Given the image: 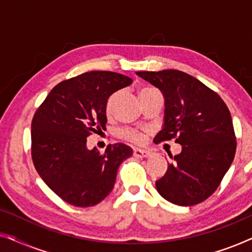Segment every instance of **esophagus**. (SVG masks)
Segmentation results:
<instances>
[{"mask_svg": "<svg viewBox=\"0 0 252 252\" xmlns=\"http://www.w3.org/2000/svg\"><path fill=\"white\" fill-rule=\"evenodd\" d=\"M133 155L136 158H147V157L150 156V153H149V151L142 150V149H134Z\"/></svg>", "mask_w": 252, "mask_h": 252, "instance_id": "34e87169", "label": "esophagus"}]
</instances>
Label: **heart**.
Returning a JSON list of instances; mask_svg holds the SVG:
<instances>
[{
  "label": "heart",
  "instance_id": "heart-1",
  "mask_svg": "<svg viewBox=\"0 0 252 252\" xmlns=\"http://www.w3.org/2000/svg\"><path fill=\"white\" fill-rule=\"evenodd\" d=\"M154 88H143V89H141V92H140V95H142V94H144V93H147V92H149V91H153ZM117 96H118V94H113V95H111L109 97V99H108V102H106V113H108V115H110V113L112 112V109H113V104H115V102H116V99H117ZM123 136L125 137L126 140H129V141H132V142H136V143H139V142H142L143 141V139H144V135L142 133H140V132H135V130H125V132L123 133Z\"/></svg>",
  "mask_w": 252,
  "mask_h": 252
}]
</instances>
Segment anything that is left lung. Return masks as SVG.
Returning <instances> with one entry per match:
<instances>
[{
  "label": "left lung",
  "instance_id": "left-lung-1",
  "mask_svg": "<svg viewBox=\"0 0 252 252\" xmlns=\"http://www.w3.org/2000/svg\"><path fill=\"white\" fill-rule=\"evenodd\" d=\"M161 92L164 124L157 141L181 144L179 155L156 181L166 201L181 206L198 204L219 187L236 151L230 112L221 97L197 79L178 70L136 72Z\"/></svg>",
  "mask_w": 252,
  "mask_h": 252
}]
</instances>
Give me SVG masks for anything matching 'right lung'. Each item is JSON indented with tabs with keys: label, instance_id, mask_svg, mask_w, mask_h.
Segmentation results:
<instances>
[{
	"label": "right lung",
	"instance_id": "right-lung-1",
	"mask_svg": "<svg viewBox=\"0 0 252 252\" xmlns=\"http://www.w3.org/2000/svg\"><path fill=\"white\" fill-rule=\"evenodd\" d=\"M133 80L110 71H91L51 89L32 120V159L55 194L80 208L102 202L115 187L120 164L133 155L124 143L101 155L89 150L92 132L106 129V102Z\"/></svg>",
	"mask_w": 252,
	"mask_h": 252
}]
</instances>
